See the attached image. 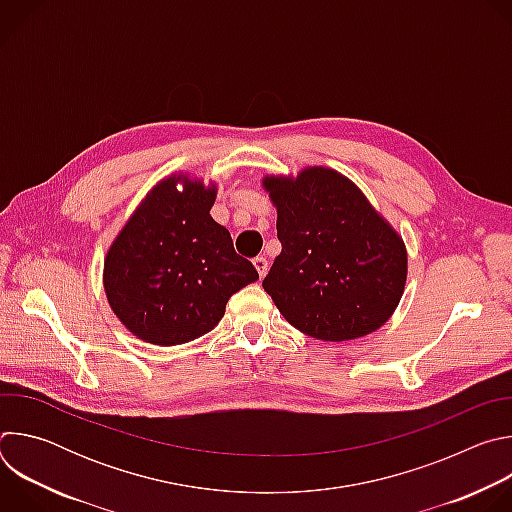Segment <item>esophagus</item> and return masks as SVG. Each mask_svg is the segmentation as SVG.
Listing matches in <instances>:
<instances>
[{
    "label": "esophagus",
    "mask_w": 512,
    "mask_h": 512,
    "mask_svg": "<svg viewBox=\"0 0 512 512\" xmlns=\"http://www.w3.org/2000/svg\"><path fill=\"white\" fill-rule=\"evenodd\" d=\"M253 265H255V269H257V273H259V277H265V273H267V269H269L267 259L259 255V257H255V259H253Z\"/></svg>",
    "instance_id": "obj_1"
}]
</instances>
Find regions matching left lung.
<instances>
[{
  "mask_svg": "<svg viewBox=\"0 0 512 512\" xmlns=\"http://www.w3.org/2000/svg\"><path fill=\"white\" fill-rule=\"evenodd\" d=\"M277 206L275 257L263 287L304 334L342 342L367 336L395 312L407 279L401 237L342 174L308 168L265 178Z\"/></svg>",
  "mask_w": 512,
  "mask_h": 512,
  "instance_id": "8db88e82",
  "label": "left lung"
}]
</instances>
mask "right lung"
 I'll list each match as a JSON object with an SVG mask.
<instances>
[{
  "label": "right lung",
  "instance_id": "1",
  "mask_svg": "<svg viewBox=\"0 0 512 512\" xmlns=\"http://www.w3.org/2000/svg\"><path fill=\"white\" fill-rule=\"evenodd\" d=\"M214 196V186L166 178L111 245L107 300L137 338L160 346L190 342L221 322L233 294L259 279L253 263L237 255L231 233L210 216Z\"/></svg>",
  "mask_w": 512,
  "mask_h": 512
}]
</instances>
